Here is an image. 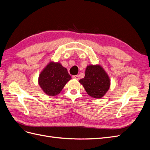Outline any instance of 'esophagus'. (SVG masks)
I'll use <instances>...</instances> for the list:
<instances>
[{"label": "esophagus", "mask_w": 150, "mask_h": 150, "mask_svg": "<svg viewBox=\"0 0 150 150\" xmlns=\"http://www.w3.org/2000/svg\"><path fill=\"white\" fill-rule=\"evenodd\" d=\"M72 78H73L74 79H79V75L72 76Z\"/></svg>", "instance_id": "34e87169"}]
</instances>
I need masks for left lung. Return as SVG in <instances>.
Instances as JSON below:
<instances>
[{
  "label": "left lung",
  "instance_id": "left-lung-1",
  "mask_svg": "<svg viewBox=\"0 0 150 150\" xmlns=\"http://www.w3.org/2000/svg\"><path fill=\"white\" fill-rule=\"evenodd\" d=\"M87 93L94 98H101L110 86V80L106 72L99 65L88 66L84 78L79 80Z\"/></svg>",
  "mask_w": 150,
  "mask_h": 150
}]
</instances>
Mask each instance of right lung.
I'll return each instance as SVG.
<instances>
[{
    "mask_svg": "<svg viewBox=\"0 0 150 150\" xmlns=\"http://www.w3.org/2000/svg\"><path fill=\"white\" fill-rule=\"evenodd\" d=\"M71 79L66 67L59 62H51L40 74L39 84L49 96H56Z\"/></svg>",
    "mask_w": 150,
    "mask_h": 150,
    "instance_id": "add662e5",
    "label": "right lung"
}]
</instances>
